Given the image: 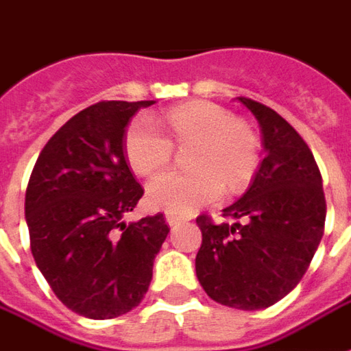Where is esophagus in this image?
Listing matches in <instances>:
<instances>
[{
	"label": "esophagus",
	"instance_id": "obj_1",
	"mask_svg": "<svg viewBox=\"0 0 351 351\" xmlns=\"http://www.w3.org/2000/svg\"><path fill=\"white\" fill-rule=\"evenodd\" d=\"M165 222H167L169 226H176L178 222H182V217H178L175 213H165Z\"/></svg>",
	"mask_w": 351,
	"mask_h": 351
}]
</instances>
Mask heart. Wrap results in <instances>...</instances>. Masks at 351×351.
<instances>
[{
	"label": "heart",
	"mask_w": 351,
	"mask_h": 351,
	"mask_svg": "<svg viewBox=\"0 0 351 351\" xmlns=\"http://www.w3.org/2000/svg\"><path fill=\"white\" fill-rule=\"evenodd\" d=\"M136 117L125 131V156L134 173L146 176L167 165L173 142L190 144L186 154L188 171H169L152 178L148 199L159 209L190 215L218 199L224 186L239 192L258 165V138L249 125L235 119L226 108L207 100H193L171 108L158 119Z\"/></svg>",
	"instance_id": "1"
}]
</instances>
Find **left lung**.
<instances>
[{"mask_svg":"<svg viewBox=\"0 0 351 351\" xmlns=\"http://www.w3.org/2000/svg\"><path fill=\"white\" fill-rule=\"evenodd\" d=\"M256 117L266 156L243 197L222 210L234 224L197 217L195 274L205 293L237 310H261L295 289L319 247L327 203L302 136L278 112L237 97Z\"/></svg>","mask_w":351,"mask_h":351,"instance_id":"left-lung-1","label":"left lung"}]
</instances>
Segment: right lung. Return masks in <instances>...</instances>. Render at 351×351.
Here are the masks:
<instances>
[{
  "instance_id": "add662e5",
  "label": "right lung",
  "mask_w": 351,
  "mask_h": 351,
  "mask_svg": "<svg viewBox=\"0 0 351 351\" xmlns=\"http://www.w3.org/2000/svg\"><path fill=\"white\" fill-rule=\"evenodd\" d=\"M152 104L102 100L82 110L49 138L26 188L34 261L58 300L89 319L141 304L169 234L161 213L123 220L144 193L125 159V129Z\"/></svg>"
}]
</instances>
